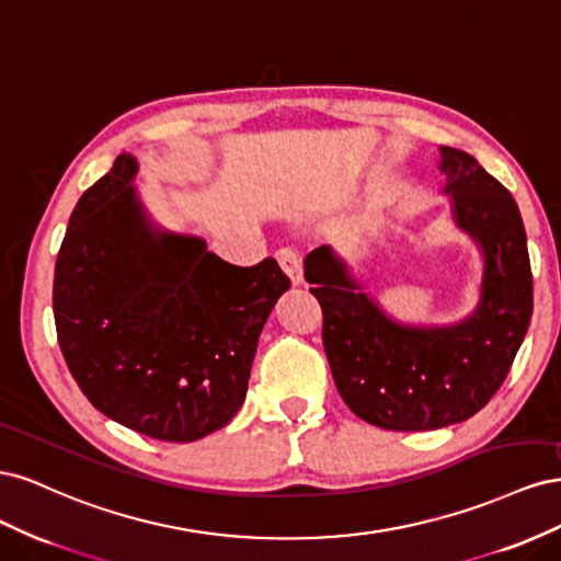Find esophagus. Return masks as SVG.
Wrapping results in <instances>:
<instances>
[{
	"mask_svg": "<svg viewBox=\"0 0 561 561\" xmlns=\"http://www.w3.org/2000/svg\"><path fill=\"white\" fill-rule=\"evenodd\" d=\"M276 260L280 268L290 276L293 283H301V254L295 248H280L276 250Z\"/></svg>",
	"mask_w": 561,
	"mask_h": 561,
	"instance_id": "34e87169",
	"label": "esophagus"
}]
</instances>
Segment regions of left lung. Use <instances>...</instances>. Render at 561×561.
Instances as JSON below:
<instances>
[{
    "mask_svg": "<svg viewBox=\"0 0 561 561\" xmlns=\"http://www.w3.org/2000/svg\"><path fill=\"white\" fill-rule=\"evenodd\" d=\"M439 151L456 222L484 252L482 301L468 320L454 328L398 325L358 293L330 248H316L304 262L339 396L355 416L386 431H433L478 414L511 371L534 311L515 198L468 151Z\"/></svg>",
    "mask_w": 561,
    "mask_h": 561,
    "instance_id": "obj_1",
    "label": "left lung"
}]
</instances>
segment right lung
Instances as JSON below:
<instances>
[{"mask_svg": "<svg viewBox=\"0 0 561 561\" xmlns=\"http://www.w3.org/2000/svg\"><path fill=\"white\" fill-rule=\"evenodd\" d=\"M118 154L83 192L56 260L58 344L98 412L194 443L241 410L264 322L290 287L278 262L236 266L192 236L149 229Z\"/></svg>", "mask_w": 561, "mask_h": 561, "instance_id": "right-lung-1", "label": "right lung"}]
</instances>
